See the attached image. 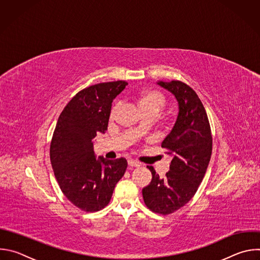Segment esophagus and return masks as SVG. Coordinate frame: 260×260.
<instances>
[{
    "label": "esophagus",
    "mask_w": 260,
    "mask_h": 260,
    "mask_svg": "<svg viewBox=\"0 0 260 260\" xmlns=\"http://www.w3.org/2000/svg\"><path fill=\"white\" fill-rule=\"evenodd\" d=\"M127 164H128V166L132 167V168H139V167H140V164L137 162L136 160H133V159H129V160L127 161Z\"/></svg>",
    "instance_id": "obj_1"
}]
</instances>
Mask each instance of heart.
<instances>
[{
  "label": "heart",
  "instance_id": "heart-1",
  "mask_svg": "<svg viewBox=\"0 0 260 260\" xmlns=\"http://www.w3.org/2000/svg\"><path fill=\"white\" fill-rule=\"evenodd\" d=\"M137 101H138V106L140 107L145 116L152 115L154 117L160 112L161 110L165 109V107L168 104L167 96L162 92L158 90H153V89L142 91L138 95ZM119 109H120L119 103L114 105L113 108L111 109V112H110L111 119H114L116 117ZM140 131H143V126H140Z\"/></svg>",
  "mask_w": 260,
  "mask_h": 260
}]
</instances>
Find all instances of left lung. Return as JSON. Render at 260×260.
Instances as JSON below:
<instances>
[{
    "mask_svg": "<svg viewBox=\"0 0 260 260\" xmlns=\"http://www.w3.org/2000/svg\"><path fill=\"white\" fill-rule=\"evenodd\" d=\"M178 101L175 125L161 147L172 156L170 171L159 177L152 167L149 185L143 188L145 205L154 213L168 215L186 205L196 194L212 154V134L206 110L197 92L178 80L158 81Z\"/></svg>",
    "mask_w": 260,
    "mask_h": 260,
    "instance_id": "8db88e82",
    "label": "left lung"
}]
</instances>
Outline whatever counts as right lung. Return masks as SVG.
Returning a JSON list of instances; mask_svg holds the SVG:
<instances>
[{
    "label": "right lung",
    "instance_id": "obj_1",
    "mask_svg": "<svg viewBox=\"0 0 260 260\" xmlns=\"http://www.w3.org/2000/svg\"><path fill=\"white\" fill-rule=\"evenodd\" d=\"M127 82L113 81L80 90L60 113L50 144V161L66 198L85 212L105 208L127 168L125 158L95 157L93 139L107 131L113 100Z\"/></svg>",
    "mask_w": 260,
    "mask_h": 260
}]
</instances>
